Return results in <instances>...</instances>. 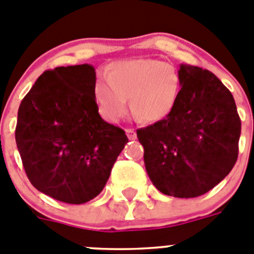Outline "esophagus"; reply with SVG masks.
I'll list each match as a JSON object with an SVG mask.
<instances>
[{
	"label": "esophagus",
	"instance_id": "34e87169",
	"mask_svg": "<svg viewBox=\"0 0 254 254\" xmlns=\"http://www.w3.org/2000/svg\"><path fill=\"white\" fill-rule=\"evenodd\" d=\"M125 132H127V136L129 140H134V139H136V131L134 129H127L125 130Z\"/></svg>",
	"mask_w": 254,
	"mask_h": 254
}]
</instances>
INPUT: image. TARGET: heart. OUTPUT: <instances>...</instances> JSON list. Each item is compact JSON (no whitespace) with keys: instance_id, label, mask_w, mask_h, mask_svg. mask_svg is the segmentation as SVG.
<instances>
[{"instance_id":"b5f03b06","label":"heart","mask_w":254,"mask_h":254,"mask_svg":"<svg viewBox=\"0 0 254 254\" xmlns=\"http://www.w3.org/2000/svg\"><path fill=\"white\" fill-rule=\"evenodd\" d=\"M182 79L177 68L157 59L140 58L115 62L106 78L95 83V97L102 116L119 122L129 110L144 123H157L172 113L181 92Z\"/></svg>"}]
</instances>
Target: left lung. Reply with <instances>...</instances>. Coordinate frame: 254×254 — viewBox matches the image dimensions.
<instances>
[{
    "instance_id": "1",
    "label": "left lung",
    "mask_w": 254,
    "mask_h": 254,
    "mask_svg": "<svg viewBox=\"0 0 254 254\" xmlns=\"http://www.w3.org/2000/svg\"><path fill=\"white\" fill-rule=\"evenodd\" d=\"M182 87L166 119L136 130L150 181L162 193L204 195L238 158L241 119L233 95L210 70L181 64Z\"/></svg>"
}]
</instances>
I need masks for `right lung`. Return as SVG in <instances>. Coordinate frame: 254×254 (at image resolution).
<instances>
[{"label":"right lung","instance_id":"add662e5","mask_svg":"<svg viewBox=\"0 0 254 254\" xmlns=\"http://www.w3.org/2000/svg\"><path fill=\"white\" fill-rule=\"evenodd\" d=\"M91 64L45 70L21 101L15 138L31 185L67 202L84 204L104 190L125 131L100 116Z\"/></svg>","mask_w":254,"mask_h":254}]
</instances>
